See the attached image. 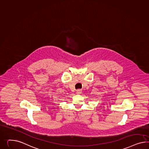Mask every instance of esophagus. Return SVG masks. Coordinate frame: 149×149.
Returning <instances> with one entry per match:
<instances>
[{
    "mask_svg": "<svg viewBox=\"0 0 149 149\" xmlns=\"http://www.w3.org/2000/svg\"><path fill=\"white\" fill-rule=\"evenodd\" d=\"M81 93H82V91H81V90H80V89H77V94H81Z\"/></svg>",
    "mask_w": 149,
    "mask_h": 149,
    "instance_id": "34e87169",
    "label": "esophagus"
}]
</instances>
